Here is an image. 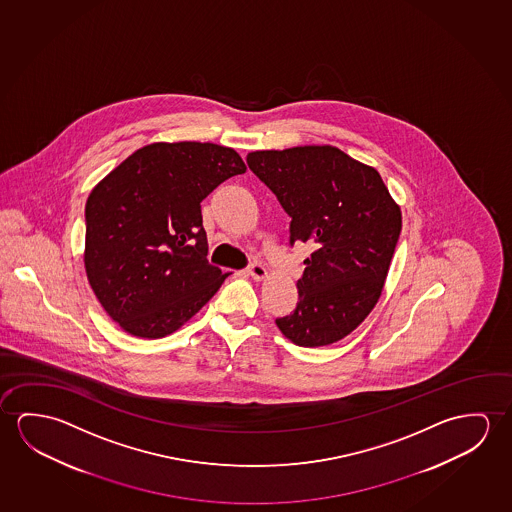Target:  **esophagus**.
<instances>
[{"label":"esophagus","instance_id":"esophagus-1","mask_svg":"<svg viewBox=\"0 0 512 512\" xmlns=\"http://www.w3.org/2000/svg\"><path fill=\"white\" fill-rule=\"evenodd\" d=\"M249 276L252 279H256V281H261V279H265L268 276L267 268L260 265V263H252L251 267H249Z\"/></svg>","mask_w":512,"mask_h":512}]
</instances>
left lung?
Listing matches in <instances>:
<instances>
[{"instance_id": "1", "label": "left lung", "mask_w": 512, "mask_h": 512, "mask_svg": "<svg viewBox=\"0 0 512 512\" xmlns=\"http://www.w3.org/2000/svg\"><path fill=\"white\" fill-rule=\"evenodd\" d=\"M247 165L290 215V245L315 247L299 302L277 318L299 347H324L361 324L381 297L402 213L381 174L333 146L252 151Z\"/></svg>"}]
</instances>
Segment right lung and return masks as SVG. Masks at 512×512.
<instances>
[{"label": "right lung", "mask_w": 512, "mask_h": 512, "mask_svg": "<svg viewBox=\"0 0 512 512\" xmlns=\"http://www.w3.org/2000/svg\"><path fill=\"white\" fill-rule=\"evenodd\" d=\"M245 169L231 147L156 142L137 149L90 192L85 272L126 333L163 338L217 293L229 274L206 260L201 203Z\"/></svg>", "instance_id": "add662e5"}]
</instances>
